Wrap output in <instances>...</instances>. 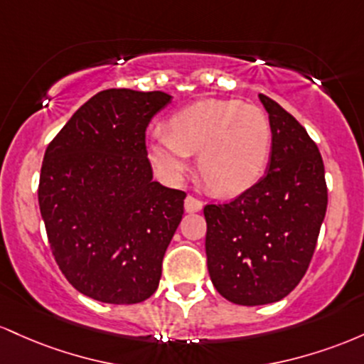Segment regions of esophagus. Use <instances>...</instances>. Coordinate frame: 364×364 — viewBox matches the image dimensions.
I'll use <instances>...</instances> for the list:
<instances>
[{"mask_svg": "<svg viewBox=\"0 0 364 364\" xmlns=\"http://www.w3.org/2000/svg\"><path fill=\"white\" fill-rule=\"evenodd\" d=\"M183 208H186L187 213H198L203 210V201L194 196H187L186 201H183Z\"/></svg>", "mask_w": 364, "mask_h": 364, "instance_id": "34e87169", "label": "esophagus"}]
</instances>
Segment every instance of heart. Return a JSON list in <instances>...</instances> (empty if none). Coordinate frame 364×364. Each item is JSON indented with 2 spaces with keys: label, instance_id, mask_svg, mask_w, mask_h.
<instances>
[{
  "label": "heart",
  "instance_id": "obj_1",
  "mask_svg": "<svg viewBox=\"0 0 364 364\" xmlns=\"http://www.w3.org/2000/svg\"><path fill=\"white\" fill-rule=\"evenodd\" d=\"M204 181L220 194H237L259 181L272 151L267 113L237 100H203L154 129L148 156L163 178L178 182L191 168L193 153Z\"/></svg>",
  "mask_w": 364,
  "mask_h": 364
}]
</instances>
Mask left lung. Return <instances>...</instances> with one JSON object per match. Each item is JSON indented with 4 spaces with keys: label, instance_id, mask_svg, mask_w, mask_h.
<instances>
[{
    "label": "left lung",
    "instance_id": "8db88e82",
    "mask_svg": "<svg viewBox=\"0 0 364 364\" xmlns=\"http://www.w3.org/2000/svg\"><path fill=\"white\" fill-rule=\"evenodd\" d=\"M272 125L267 175L239 198L204 206L208 272L234 304L277 303L311 263L326 213L325 166L306 129L259 94Z\"/></svg>",
    "mask_w": 364,
    "mask_h": 364
}]
</instances>
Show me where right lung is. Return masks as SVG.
<instances>
[{
  "label": "right lung",
  "instance_id": "right-lung-1",
  "mask_svg": "<svg viewBox=\"0 0 364 364\" xmlns=\"http://www.w3.org/2000/svg\"><path fill=\"white\" fill-rule=\"evenodd\" d=\"M171 96L108 89L48 146L39 210L61 273L84 296L136 304L158 289L183 215V191L153 181L146 129Z\"/></svg>",
  "mask_w": 364,
  "mask_h": 364
}]
</instances>
